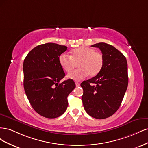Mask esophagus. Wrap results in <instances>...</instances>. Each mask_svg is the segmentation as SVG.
I'll return each instance as SVG.
<instances>
[{
    "label": "esophagus",
    "instance_id": "34e87169",
    "mask_svg": "<svg viewBox=\"0 0 148 148\" xmlns=\"http://www.w3.org/2000/svg\"><path fill=\"white\" fill-rule=\"evenodd\" d=\"M75 84H76V86H79L80 83H78V82H76V83H75Z\"/></svg>",
    "mask_w": 148,
    "mask_h": 148
}]
</instances>
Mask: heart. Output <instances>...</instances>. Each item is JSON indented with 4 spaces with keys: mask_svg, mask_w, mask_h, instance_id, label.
<instances>
[{
    "mask_svg": "<svg viewBox=\"0 0 148 148\" xmlns=\"http://www.w3.org/2000/svg\"><path fill=\"white\" fill-rule=\"evenodd\" d=\"M59 63L62 68L70 72L78 64L79 69L68 75V77L76 81L83 79L89 75L96 76L100 72L104 65V57L101 52L88 47H80L74 49L71 56L63 53L59 56Z\"/></svg>",
    "mask_w": 148,
    "mask_h": 148,
    "instance_id": "b5f03b06",
    "label": "heart"
}]
</instances>
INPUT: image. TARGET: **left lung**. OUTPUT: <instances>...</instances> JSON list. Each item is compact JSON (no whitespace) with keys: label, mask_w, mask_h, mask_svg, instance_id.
Wrapping results in <instances>:
<instances>
[{"label":"left lung","mask_w":148,"mask_h":148,"mask_svg":"<svg viewBox=\"0 0 148 148\" xmlns=\"http://www.w3.org/2000/svg\"><path fill=\"white\" fill-rule=\"evenodd\" d=\"M91 46L101 51L104 65L95 77L81 83L82 101L88 115L104 119L116 112L123 99L128 83L127 62L122 53L110 44L99 42Z\"/></svg>","instance_id":"left-lung-1"}]
</instances>
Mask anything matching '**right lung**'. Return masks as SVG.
<instances>
[{
  "label": "right lung",
  "instance_id": "1",
  "mask_svg": "<svg viewBox=\"0 0 148 148\" xmlns=\"http://www.w3.org/2000/svg\"><path fill=\"white\" fill-rule=\"evenodd\" d=\"M67 47L56 43L41 44L33 49L23 62V86L33 109L42 117L55 119L68 107L69 94L76 85L73 79L59 83L65 74L59 56Z\"/></svg>",
  "mask_w": 148,
  "mask_h": 148
}]
</instances>
